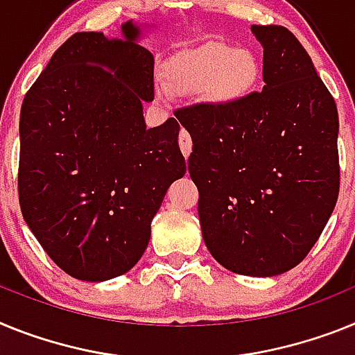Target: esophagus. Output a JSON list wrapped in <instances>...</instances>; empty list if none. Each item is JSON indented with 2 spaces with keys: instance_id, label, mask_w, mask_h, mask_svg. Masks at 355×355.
Masks as SVG:
<instances>
[{
  "instance_id": "34e87169",
  "label": "esophagus",
  "mask_w": 355,
  "mask_h": 355,
  "mask_svg": "<svg viewBox=\"0 0 355 355\" xmlns=\"http://www.w3.org/2000/svg\"><path fill=\"white\" fill-rule=\"evenodd\" d=\"M178 143H180V150H182V153H184V157H189L193 143H191V137L186 130L180 132V139H178Z\"/></svg>"
}]
</instances>
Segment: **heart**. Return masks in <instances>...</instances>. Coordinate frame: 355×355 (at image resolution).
I'll list each match as a JSON object with an SVG mask.
<instances>
[{"label":"heart","instance_id":"obj_1","mask_svg":"<svg viewBox=\"0 0 355 355\" xmlns=\"http://www.w3.org/2000/svg\"><path fill=\"white\" fill-rule=\"evenodd\" d=\"M263 78V62L248 48L205 42L182 49L162 71L164 87L171 94H195L216 107H234L252 96Z\"/></svg>","mask_w":355,"mask_h":355}]
</instances>
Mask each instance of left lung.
<instances>
[{"label": "left lung", "instance_id": "8db88e82", "mask_svg": "<svg viewBox=\"0 0 355 355\" xmlns=\"http://www.w3.org/2000/svg\"><path fill=\"white\" fill-rule=\"evenodd\" d=\"M264 48L261 92L234 107L195 105L191 134L205 246L223 268L275 277L318 241L340 191L338 109L297 37L254 24Z\"/></svg>", "mask_w": 355, "mask_h": 355}]
</instances>
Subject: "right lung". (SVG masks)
Returning a JSON list of instances; mask_svg holds the SVG:
<instances>
[{
    "instance_id": "1",
    "label": "right lung",
    "mask_w": 355,
    "mask_h": 355,
    "mask_svg": "<svg viewBox=\"0 0 355 355\" xmlns=\"http://www.w3.org/2000/svg\"><path fill=\"white\" fill-rule=\"evenodd\" d=\"M143 32L130 19L121 39L71 35L21 107L23 218L51 261L87 282L137 264L168 187L186 175L177 119L144 123L153 57Z\"/></svg>"
}]
</instances>
